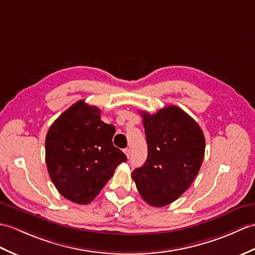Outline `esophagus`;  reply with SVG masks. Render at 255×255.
Here are the masks:
<instances>
[{"mask_svg": "<svg viewBox=\"0 0 255 255\" xmlns=\"http://www.w3.org/2000/svg\"><path fill=\"white\" fill-rule=\"evenodd\" d=\"M124 153H125L127 157H129L130 156V149H128V147H127V149L124 150Z\"/></svg>", "mask_w": 255, "mask_h": 255, "instance_id": "obj_1", "label": "esophagus"}]
</instances>
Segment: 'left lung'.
I'll return each mask as SVG.
<instances>
[{
  "mask_svg": "<svg viewBox=\"0 0 255 255\" xmlns=\"http://www.w3.org/2000/svg\"><path fill=\"white\" fill-rule=\"evenodd\" d=\"M141 114L147 157L131 177L145 202L162 208L178 199L198 175L204 157V134L198 123L178 106H166L152 115Z\"/></svg>",
  "mask_w": 255,
  "mask_h": 255,
  "instance_id": "obj_1",
  "label": "left lung"
}]
</instances>
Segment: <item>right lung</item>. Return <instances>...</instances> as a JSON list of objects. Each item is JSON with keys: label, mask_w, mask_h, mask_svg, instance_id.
I'll use <instances>...</instances> for the list:
<instances>
[{"label": "right lung", "mask_w": 255, "mask_h": 255, "mask_svg": "<svg viewBox=\"0 0 255 255\" xmlns=\"http://www.w3.org/2000/svg\"><path fill=\"white\" fill-rule=\"evenodd\" d=\"M97 106L78 101L52 124L45 138V162L64 198L88 204L101 192L115 168L127 161L113 145L115 127L101 121Z\"/></svg>", "instance_id": "obj_1"}]
</instances>
